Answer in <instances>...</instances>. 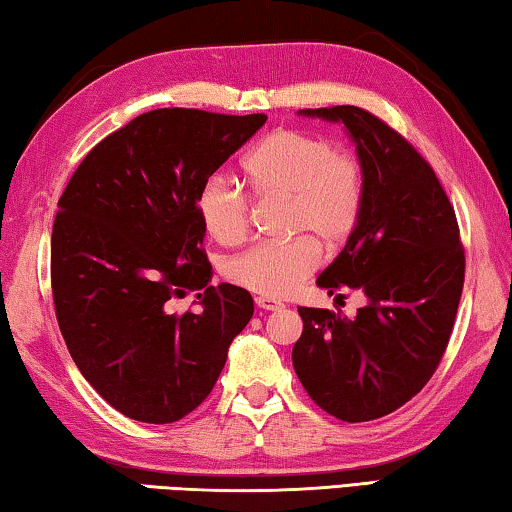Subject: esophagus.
<instances>
[{
    "instance_id": "esophagus-1",
    "label": "esophagus",
    "mask_w": 512,
    "mask_h": 512,
    "mask_svg": "<svg viewBox=\"0 0 512 512\" xmlns=\"http://www.w3.org/2000/svg\"><path fill=\"white\" fill-rule=\"evenodd\" d=\"M256 306L263 308V311H279L283 304L274 297H256Z\"/></svg>"
}]
</instances>
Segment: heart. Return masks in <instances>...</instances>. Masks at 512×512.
I'll list each match as a JSON object with an SVG mask.
<instances>
[{"mask_svg":"<svg viewBox=\"0 0 512 512\" xmlns=\"http://www.w3.org/2000/svg\"><path fill=\"white\" fill-rule=\"evenodd\" d=\"M242 174L258 199L283 197L290 240L261 242L226 263V276L265 297H286L322 263V247L351 238L367 197L365 163L354 149L301 129L265 136L242 161ZM197 215L222 245H238L249 233V199L222 177L201 183Z\"/></svg>","mask_w":512,"mask_h":512,"instance_id":"obj_1","label":"heart"}]
</instances>
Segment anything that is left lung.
<instances>
[{
  "mask_svg": "<svg viewBox=\"0 0 512 512\" xmlns=\"http://www.w3.org/2000/svg\"><path fill=\"white\" fill-rule=\"evenodd\" d=\"M301 113L345 124L367 172L363 217L317 286L365 292L370 304L351 320L301 306L292 365L329 415L379 420L413 399L445 356L465 281L458 220L433 167L381 117L358 106Z\"/></svg>",
  "mask_w": 512,
  "mask_h": 512,
  "instance_id": "8db88e82",
  "label": "left lung"
}]
</instances>
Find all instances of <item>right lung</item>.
<instances>
[{
  "label": "right lung",
  "instance_id": "right-lung-1",
  "mask_svg": "<svg viewBox=\"0 0 512 512\" xmlns=\"http://www.w3.org/2000/svg\"><path fill=\"white\" fill-rule=\"evenodd\" d=\"M267 115L156 108L83 158L58 199L52 295L79 372L131 420L172 424L211 395L233 338L254 315L247 290L211 286L197 192ZM199 289L197 312L166 301Z\"/></svg>",
  "mask_w": 512,
  "mask_h": 512
}]
</instances>
